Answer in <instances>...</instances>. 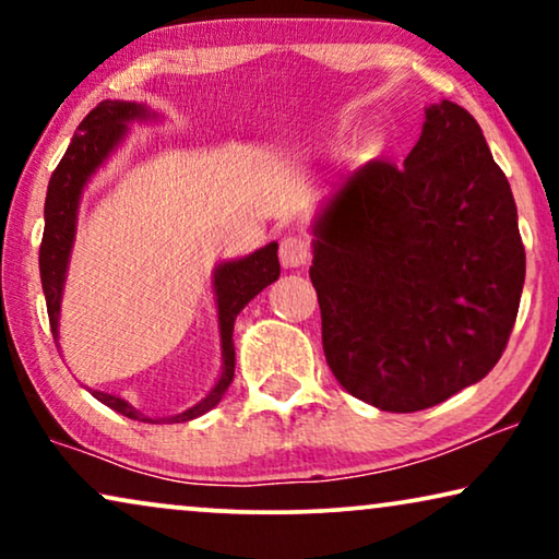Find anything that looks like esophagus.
<instances>
[{
  "instance_id": "esophagus-1",
  "label": "esophagus",
  "mask_w": 559,
  "mask_h": 559,
  "mask_svg": "<svg viewBox=\"0 0 559 559\" xmlns=\"http://www.w3.org/2000/svg\"><path fill=\"white\" fill-rule=\"evenodd\" d=\"M280 262L287 270H295V266H305L310 262V241L305 236H285L280 243Z\"/></svg>"
}]
</instances>
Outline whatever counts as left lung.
Listing matches in <instances>:
<instances>
[{
    "label": "left lung",
    "instance_id": "1",
    "mask_svg": "<svg viewBox=\"0 0 559 559\" xmlns=\"http://www.w3.org/2000/svg\"><path fill=\"white\" fill-rule=\"evenodd\" d=\"M312 234L325 361L346 392L417 412L493 369L526 257L507 175L463 106H430L402 167L350 173Z\"/></svg>",
    "mask_w": 559,
    "mask_h": 559
}]
</instances>
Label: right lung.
Listing matches in <instances>:
<instances>
[{
  "label": "right lung",
  "mask_w": 559,
  "mask_h": 559,
  "mask_svg": "<svg viewBox=\"0 0 559 559\" xmlns=\"http://www.w3.org/2000/svg\"><path fill=\"white\" fill-rule=\"evenodd\" d=\"M152 114L147 106L132 102H102L96 109L86 114V119L79 124V132L73 134L68 144L63 159L50 175L48 195H45V231L40 243V280L45 305H48L50 331L52 338L58 341V316H60V297H63V282L68 270V257L73 249L75 236V213H79L81 190L86 186L91 175L98 170V165L111 155L114 147L124 140L127 124L134 119H150ZM280 277V259L277 243H266L264 249H257L254 254L236 259V262H224L213 272V289H216L218 302V328H221V356H224V369L216 386L203 396L195 407H190L180 415L152 419L144 417L140 409L121 400V396L94 392V396L106 407H111L119 415L140 423H188L205 415L216 407L221 396L226 394L228 384L234 381V320L247 308L249 300L262 293L266 285H272Z\"/></svg>",
  "instance_id": "1"
}]
</instances>
